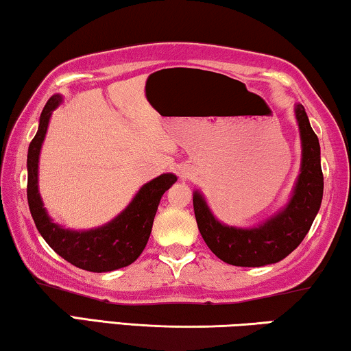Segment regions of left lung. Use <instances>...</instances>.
<instances>
[{"label": "left lung", "instance_id": "8db88e82", "mask_svg": "<svg viewBox=\"0 0 351 351\" xmlns=\"http://www.w3.org/2000/svg\"><path fill=\"white\" fill-rule=\"evenodd\" d=\"M301 137V167L287 205L255 227L227 226L214 216L200 191H193V211L202 238L217 258L234 266L273 265L290 255L311 230L323 198L320 143L301 104H295Z\"/></svg>", "mask_w": 351, "mask_h": 351}]
</instances>
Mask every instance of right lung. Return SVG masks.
<instances>
[{"instance_id":"1","label":"right lung","mask_w":351,"mask_h":351,"mask_svg":"<svg viewBox=\"0 0 351 351\" xmlns=\"http://www.w3.org/2000/svg\"><path fill=\"white\" fill-rule=\"evenodd\" d=\"M60 94L47 101L39 128L28 148V205L31 216L45 243L60 257L91 273H108L129 266L140 257L148 243L154 216L165 191L176 182V175L164 173L140 187L135 197L117 217L91 230H71L53 222L39 193V156L51 113L60 107Z\"/></svg>"}]
</instances>
